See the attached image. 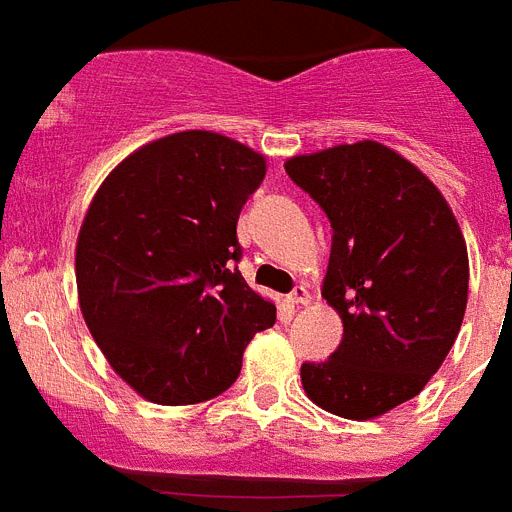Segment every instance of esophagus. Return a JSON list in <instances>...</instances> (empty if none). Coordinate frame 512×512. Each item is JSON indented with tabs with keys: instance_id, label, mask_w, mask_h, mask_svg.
<instances>
[{
	"instance_id": "1",
	"label": "esophagus",
	"mask_w": 512,
	"mask_h": 512,
	"mask_svg": "<svg viewBox=\"0 0 512 512\" xmlns=\"http://www.w3.org/2000/svg\"><path fill=\"white\" fill-rule=\"evenodd\" d=\"M289 302L296 304V307H302V304L312 302V296H309L307 286H296V289L289 294Z\"/></svg>"
}]
</instances>
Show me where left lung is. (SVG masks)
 <instances>
[{"instance_id": "1", "label": "left lung", "mask_w": 512, "mask_h": 512, "mask_svg": "<svg viewBox=\"0 0 512 512\" xmlns=\"http://www.w3.org/2000/svg\"><path fill=\"white\" fill-rule=\"evenodd\" d=\"M286 174L333 229L322 299L343 338L302 364L304 393L343 419H377L424 390L453 349L468 302V252L429 176L375 140L294 156Z\"/></svg>"}]
</instances>
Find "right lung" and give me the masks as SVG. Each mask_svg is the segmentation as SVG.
<instances>
[{
	"label": "right lung",
	"instance_id": "right-lung-1",
	"mask_svg": "<svg viewBox=\"0 0 512 512\" xmlns=\"http://www.w3.org/2000/svg\"><path fill=\"white\" fill-rule=\"evenodd\" d=\"M265 156L210 130L158 137L111 169L75 244L80 312L111 369L145 401L229 390L276 304L234 268L236 221Z\"/></svg>",
	"mask_w": 512,
	"mask_h": 512
}]
</instances>
